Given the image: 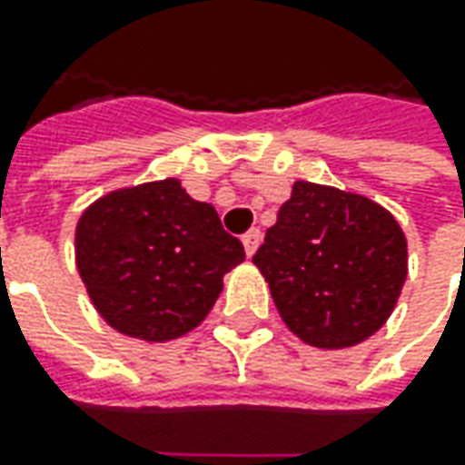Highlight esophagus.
Wrapping results in <instances>:
<instances>
[{"instance_id": "obj_1", "label": "esophagus", "mask_w": 465, "mask_h": 465, "mask_svg": "<svg viewBox=\"0 0 465 465\" xmlns=\"http://www.w3.org/2000/svg\"><path fill=\"white\" fill-rule=\"evenodd\" d=\"M259 245H261V230L259 227H251V230L242 235V248H245V253H248V256H253Z\"/></svg>"}]
</instances>
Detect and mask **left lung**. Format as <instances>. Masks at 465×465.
I'll use <instances>...</instances> for the list:
<instances>
[{
  "instance_id": "obj_1",
  "label": "left lung",
  "mask_w": 465,
  "mask_h": 465,
  "mask_svg": "<svg viewBox=\"0 0 465 465\" xmlns=\"http://www.w3.org/2000/svg\"><path fill=\"white\" fill-rule=\"evenodd\" d=\"M406 261V235L388 209L311 181H295L253 256L287 329L318 349L354 347L381 329Z\"/></svg>"
}]
</instances>
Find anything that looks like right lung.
I'll use <instances>...</instances> for the list:
<instances>
[{
    "label": "right lung",
    "mask_w": 465,
    "mask_h": 465,
    "mask_svg": "<svg viewBox=\"0 0 465 465\" xmlns=\"http://www.w3.org/2000/svg\"><path fill=\"white\" fill-rule=\"evenodd\" d=\"M77 272L103 321L124 336L170 341L204 321L223 277L245 261L217 209L178 178L118 188L82 212Z\"/></svg>",
    "instance_id": "right-lung-1"
}]
</instances>
